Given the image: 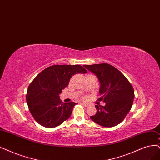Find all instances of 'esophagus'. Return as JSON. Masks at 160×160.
<instances>
[{
  "mask_svg": "<svg viewBox=\"0 0 160 160\" xmlns=\"http://www.w3.org/2000/svg\"><path fill=\"white\" fill-rule=\"evenodd\" d=\"M80 103L83 105L84 106H85V107H88V106L89 105V104H88V103H84V102H81Z\"/></svg>",
  "mask_w": 160,
  "mask_h": 160,
  "instance_id": "obj_1",
  "label": "esophagus"
}]
</instances>
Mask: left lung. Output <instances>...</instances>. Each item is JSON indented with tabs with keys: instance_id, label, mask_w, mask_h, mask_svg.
<instances>
[{
	"instance_id": "left-lung-1",
	"label": "left lung",
	"mask_w": 160,
	"mask_h": 160,
	"mask_svg": "<svg viewBox=\"0 0 160 160\" xmlns=\"http://www.w3.org/2000/svg\"><path fill=\"white\" fill-rule=\"evenodd\" d=\"M95 74L100 82L98 100L105 106L96 105L97 113L91 119L98 125L112 127L119 125L131 110L134 98L133 87L122 73L108 63L84 65Z\"/></svg>"
}]
</instances>
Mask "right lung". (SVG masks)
Instances as JSON below:
<instances>
[{"label":"right lung","instance_id":"right-lung-1","mask_svg":"<svg viewBox=\"0 0 160 160\" xmlns=\"http://www.w3.org/2000/svg\"><path fill=\"white\" fill-rule=\"evenodd\" d=\"M80 65L55 64L41 72L29 85L26 93L28 108L34 119L47 128H54L67 120L76 103H63L59 98L73 75L86 73Z\"/></svg>","mask_w":160,"mask_h":160}]
</instances>
